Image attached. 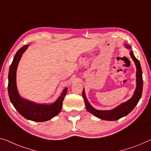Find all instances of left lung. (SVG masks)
<instances>
[{
    "mask_svg": "<svg viewBox=\"0 0 151 151\" xmlns=\"http://www.w3.org/2000/svg\"><path fill=\"white\" fill-rule=\"evenodd\" d=\"M125 46L128 49H131L130 46L128 45H125ZM130 55L132 58V60H134V62L136 64V89L135 90L134 96H132V98L129 100L127 102L123 103V104L119 106L118 107L115 108L113 110L111 111H98L96 110L91 106L89 104L87 99L85 96V91L84 89L83 90V98L84 99L85 104L86 106V109L87 111L89 112L90 113H91L93 115H95L97 117L100 118L103 120H107V121H115L119 119L121 117H123L126 115H127L128 114L133 110L136 104H138V102L140 100L142 96V87H143V79H142V72L140 64L138 60L136 59L134 55V53L131 51L130 52Z\"/></svg>",
    "mask_w": 151,
    "mask_h": 151,
    "instance_id": "8db88e82",
    "label": "left lung"
}]
</instances>
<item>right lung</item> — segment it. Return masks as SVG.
<instances>
[{"mask_svg": "<svg viewBox=\"0 0 151 151\" xmlns=\"http://www.w3.org/2000/svg\"><path fill=\"white\" fill-rule=\"evenodd\" d=\"M28 46L22 47L17 51L10 66L8 76L9 96L15 109L24 118L33 121L43 122L52 119L60 113L62 107L63 100L67 93L68 88H65L63 90L61 96L58 98L55 102L50 105L37 104L20 97L16 87V70L20 58L28 48Z\"/></svg>", "mask_w": 151, "mask_h": 151, "instance_id": "add662e5", "label": "right lung"}]
</instances>
